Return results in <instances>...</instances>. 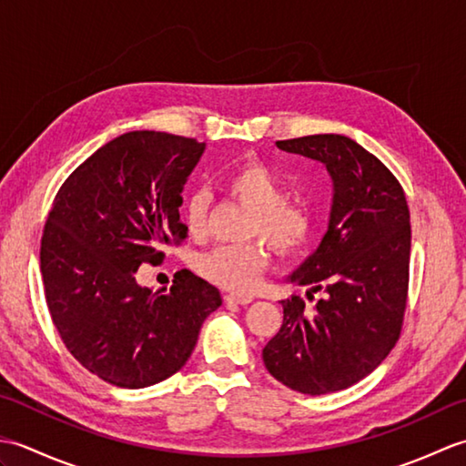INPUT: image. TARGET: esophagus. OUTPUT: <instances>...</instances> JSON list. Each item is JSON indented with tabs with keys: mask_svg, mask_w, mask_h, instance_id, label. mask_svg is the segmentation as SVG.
Here are the masks:
<instances>
[{
	"mask_svg": "<svg viewBox=\"0 0 466 466\" xmlns=\"http://www.w3.org/2000/svg\"><path fill=\"white\" fill-rule=\"evenodd\" d=\"M224 300H226V304L246 306V304H250L254 300V296H250V294H226Z\"/></svg>",
	"mask_w": 466,
	"mask_h": 466,
	"instance_id": "obj_1",
	"label": "esophagus"
}]
</instances>
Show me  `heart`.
Here are the masks:
<instances>
[{"mask_svg": "<svg viewBox=\"0 0 466 466\" xmlns=\"http://www.w3.org/2000/svg\"><path fill=\"white\" fill-rule=\"evenodd\" d=\"M228 192L252 210L246 234L262 236L280 256H292L309 244L312 236V216L300 204L289 202V187L270 167L260 162L236 166L224 177ZM210 196L194 192L186 202L184 222L194 240L208 234ZM266 266V252L258 242L218 246L204 252L196 262L198 274L224 290L246 292L256 286Z\"/></svg>", "mask_w": 466, "mask_h": 466, "instance_id": "b5f03b06", "label": "heart"}]
</instances>
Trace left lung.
Wrapping results in <instances>:
<instances>
[{
    "mask_svg": "<svg viewBox=\"0 0 466 466\" xmlns=\"http://www.w3.org/2000/svg\"><path fill=\"white\" fill-rule=\"evenodd\" d=\"M326 166L332 177L329 230L289 282L324 292L306 309L282 300L266 369L289 389L319 397L369 376L397 344L409 292L410 214L402 186L379 157L340 134L276 142Z\"/></svg>",
    "mask_w": 466,
    "mask_h": 466,
    "instance_id": "obj_1",
    "label": "left lung"
}]
</instances>
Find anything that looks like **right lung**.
<instances>
[{"label":"right lung","instance_id":"right-lung-1","mask_svg":"<svg viewBox=\"0 0 466 466\" xmlns=\"http://www.w3.org/2000/svg\"><path fill=\"white\" fill-rule=\"evenodd\" d=\"M204 150L166 132L117 136L69 174L47 214L39 258L49 314L74 359L122 389L180 370L222 304L190 270L170 290L136 280L142 264H160L167 244L186 240L177 208Z\"/></svg>","mask_w":466,"mask_h":466}]
</instances>
